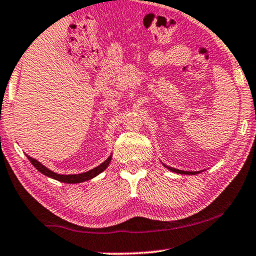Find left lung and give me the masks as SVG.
<instances>
[{
	"instance_id": "1",
	"label": "left lung",
	"mask_w": 256,
	"mask_h": 256,
	"mask_svg": "<svg viewBox=\"0 0 256 256\" xmlns=\"http://www.w3.org/2000/svg\"><path fill=\"white\" fill-rule=\"evenodd\" d=\"M168 168V166H166ZM171 171H174V172H177V174H198V172H190V171H182V170H177V169H174V168H169Z\"/></svg>"
}]
</instances>
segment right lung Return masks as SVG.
<instances>
[{"mask_svg":"<svg viewBox=\"0 0 256 256\" xmlns=\"http://www.w3.org/2000/svg\"><path fill=\"white\" fill-rule=\"evenodd\" d=\"M26 157H28V160H29L31 162V164H32V166L36 168V169L40 171V172H42L48 177L54 178V180H57L59 182H62V183H68V184L82 183V182L92 180L93 177H96L100 172H102V171L106 169L108 166H110V163L112 160V156H110L102 164H100L99 166L94 168V169L87 171V172H84V174H59L54 172V171L48 170V168H45L43 164H40L37 160L32 158V157H30V156H26Z\"/></svg>","mask_w":256,"mask_h":256,"instance_id":"1","label":"right lung"}]
</instances>
